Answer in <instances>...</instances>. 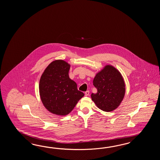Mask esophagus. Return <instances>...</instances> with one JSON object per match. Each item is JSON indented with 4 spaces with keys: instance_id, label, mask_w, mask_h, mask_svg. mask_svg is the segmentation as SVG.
Masks as SVG:
<instances>
[{
    "instance_id": "1",
    "label": "esophagus",
    "mask_w": 160,
    "mask_h": 160,
    "mask_svg": "<svg viewBox=\"0 0 160 160\" xmlns=\"http://www.w3.org/2000/svg\"><path fill=\"white\" fill-rule=\"evenodd\" d=\"M89 93H90V92L88 90V91H86V92H85V96H88V94H89Z\"/></svg>"
}]
</instances>
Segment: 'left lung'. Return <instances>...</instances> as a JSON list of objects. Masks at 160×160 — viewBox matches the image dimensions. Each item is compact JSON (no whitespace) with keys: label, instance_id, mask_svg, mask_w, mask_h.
<instances>
[{"label":"left lung","instance_id":"left-lung-1","mask_svg":"<svg viewBox=\"0 0 160 160\" xmlns=\"http://www.w3.org/2000/svg\"><path fill=\"white\" fill-rule=\"evenodd\" d=\"M93 85L97 89L91 97L96 106L110 112L117 109L125 94V83L121 72L112 65L105 66L95 75Z\"/></svg>","mask_w":160,"mask_h":160}]
</instances>
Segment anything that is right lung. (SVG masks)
<instances>
[{
	"mask_svg": "<svg viewBox=\"0 0 160 160\" xmlns=\"http://www.w3.org/2000/svg\"><path fill=\"white\" fill-rule=\"evenodd\" d=\"M70 65L58 59L50 63L41 75L39 90L41 101L48 112L57 116L68 114L84 96L69 78Z\"/></svg>",
	"mask_w": 160,
	"mask_h": 160,
	"instance_id": "1",
	"label": "right lung"
}]
</instances>
